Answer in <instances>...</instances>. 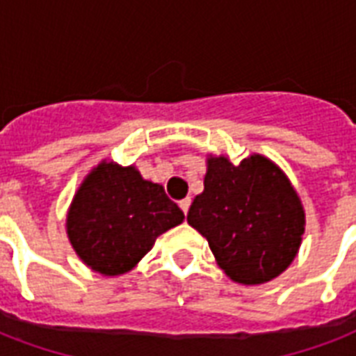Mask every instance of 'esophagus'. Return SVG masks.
I'll return each mask as SVG.
<instances>
[{"instance_id":"34e87169","label":"esophagus","mask_w":356,"mask_h":356,"mask_svg":"<svg viewBox=\"0 0 356 356\" xmlns=\"http://www.w3.org/2000/svg\"><path fill=\"white\" fill-rule=\"evenodd\" d=\"M190 203H192V200H190V197H184V200L179 201V207H181V211H183L184 214H188Z\"/></svg>"}]
</instances>
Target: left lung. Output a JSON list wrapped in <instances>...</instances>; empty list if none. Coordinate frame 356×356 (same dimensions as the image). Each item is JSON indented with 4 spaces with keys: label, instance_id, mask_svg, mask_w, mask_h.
<instances>
[{
    "label": "left lung",
    "instance_id": "1",
    "mask_svg": "<svg viewBox=\"0 0 356 356\" xmlns=\"http://www.w3.org/2000/svg\"><path fill=\"white\" fill-rule=\"evenodd\" d=\"M188 223L209 240L233 281L260 284L286 270L305 233L296 190L271 161L251 155L240 164L211 156L205 190L190 205Z\"/></svg>",
    "mask_w": 356,
    "mask_h": 356
}]
</instances>
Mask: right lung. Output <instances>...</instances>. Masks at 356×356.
Returning a JSON list of instances; mask_svg holds the SVG:
<instances>
[{
	"instance_id": "obj_1",
	"label": "right lung",
	"mask_w": 356,
	"mask_h": 356,
	"mask_svg": "<svg viewBox=\"0 0 356 356\" xmlns=\"http://www.w3.org/2000/svg\"><path fill=\"white\" fill-rule=\"evenodd\" d=\"M184 220L162 184L133 166L102 162L81 184L68 214V236L83 262L103 275L125 273L156 236Z\"/></svg>"
}]
</instances>
